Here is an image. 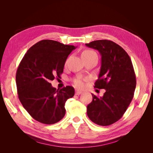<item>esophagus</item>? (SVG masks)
I'll use <instances>...</instances> for the list:
<instances>
[{"instance_id": "obj_1", "label": "esophagus", "mask_w": 153, "mask_h": 153, "mask_svg": "<svg viewBox=\"0 0 153 153\" xmlns=\"http://www.w3.org/2000/svg\"><path fill=\"white\" fill-rule=\"evenodd\" d=\"M82 93V92L81 91H79V90H76V95H79V94H81Z\"/></svg>"}]
</instances>
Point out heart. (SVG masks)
<instances>
[{
  "label": "heart",
  "mask_w": 153,
  "mask_h": 153,
  "mask_svg": "<svg viewBox=\"0 0 153 153\" xmlns=\"http://www.w3.org/2000/svg\"><path fill=\"white\" fill-rule=\"evenodd\" d=\"M95 53L94 51L89 50V49H86L82 53V57L85 56H89L90 55H92V54ZM74 84L75 85V86H76L78 88H82L84 86V80L80 79V78H77L74 79Z\"/></svg>",
  "instance_id": "1"
}]
</instances>
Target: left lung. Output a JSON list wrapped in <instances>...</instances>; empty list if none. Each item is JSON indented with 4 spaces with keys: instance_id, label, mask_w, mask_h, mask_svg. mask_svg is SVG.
Segmentation results:
<instances>
[{
    "instance_id": "8db88e82",
    "label": "left lung",
    "mask_w": 153,
    "mask_h": 153,
    "mask_svg": "<svg viewBox=\"0 0 153 153\" xmlns=\"http://www.w3.org/2000/svg\"><path fill=\"white\" fill-rule=\"evenodd\" d=\"M101 55V67L94 88L105 89L103 97L92 95L87 115L92 122L107 126L122 117L134 97L136 86L135 72L128 53L117 44L108 40L86 44Z\"/></svg>"
}]
</instances>
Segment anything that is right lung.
I'll use <instances>...</instances> for the list:
<instances>
[{"label": "right lung", "instance_id": "right-lung-1", "mask_svg": "<svg viewBox=\"0 0 153 153\" xmlns=\"http://www.w3.org/2000/svg\"><path fill=\"white\" fill-rule=\"evenodd\" d=\"M76 48L43 40L30 48L20 62L16 73L18 97L35 120L49 125L65 116V104L74 97V88L67 86L56 90L50 82L60 77L67 56Z\"/></svg>", "mask_w": 153, "mask_h": 153}]
</instances>
